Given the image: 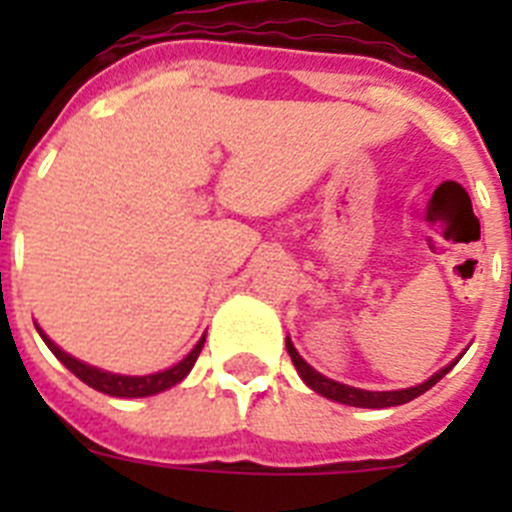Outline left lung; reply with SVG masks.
<instances>
[{"label":"left lung","instance_id":"1","mask_svg":"<svg viewBox=\"0 0 512 512\" xmlns=\"http://www.w3.org/2000/svg\"><path fill=\"white\" fill-rule=\"evenodd\" d=\"M287 354L310 390H315L318 395L328 397V400L343 402V405H354V408H395V405H405V402L415 400V397H420L423 392L431 390L433 384H436L438 379L446 377V374H449L456 364V361L454 364H449L446 369H441V372L433 374L428 382L418 384V387H408V390H395V392H369V390H356V387H348V384H341V382H333V379H328V377H323L320 372H315V369H312V366L307 364L300 354H297L295 346H292V341H289V338H287Z\"/></svg>","mask_w":512,"mask_h":512}]
</instances>
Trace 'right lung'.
<instances>
[{
    "label": "right lung",
    "instance_id": "add662e5",
    "mask_svg": "<svg viewBox=\"0 0 512 512\" xmlns=\"http://www.w3.org/2000/svg\"><path fill=\"white\" fill-rule=\"evenodd\" d=\"M40 336H43V333H40ZM43 341H45V346L51 348L53 354H56V359L61 361V364L66 366L69 372H74L81 382L89 384L92 390L104 392V395H112V397H148V395H158V392L169 390V387L179 384L189 372H192L194 361H197L202 346H205V338H200V343H197V346L189 351L187 359L179 361V364L171 366V369H166V372L148 374V377H122V374L102 372V369H94V366L74 359V356H69L66 351H61V348H58L51 338L43 336Z\"/></svg>",
    "mask_w": 512,
    "mask_h": 512
}]
</instances>
